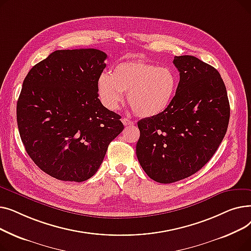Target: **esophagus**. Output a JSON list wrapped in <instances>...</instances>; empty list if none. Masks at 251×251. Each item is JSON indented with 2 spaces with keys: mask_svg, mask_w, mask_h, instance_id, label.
I'll return each mask as SVG.
<instances>
[{
  "mask_svg": "<svg viewBox=\"0 0 251 251\" xmlns=\"http://www.w3.org/2000/svg\"><path fill=\"white\" fill-rule=\"evenodd\" d=\"M122 123H123L125 126H128V125H133V124H134V122H133V121H131V120H129L128 118H123V119H122Z\"/></svg>",
  "mask_w": 251,
  "mask_h": 251,
  "instance_id": "esophagus-1",
  "label": "esophagus"
}]
</instances>
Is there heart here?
Here are the masks:
<instances>
[{"label":"heart","mask_w":251,"mask_h":251,"mask_svg":"<svg viewBox=\"0 0 251 251\" xmlns=\"http://www.w3.org/2000/svg\"><path fill=\"white\" fill-rule=\"evenodd\" d=\"M178 84V75L172 68L144 61H128L117 64L111 75L100 74L97 88L101 103L108 110H117L123 100V92H127V101L134 113L151 118L168 110Z\"/></svg>","instance_id":"1"}]
</instances>
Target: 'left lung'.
<instances>
[{"label": "left lung", "instance_id": "left-lung-1", "mask_svg": "<svg viewBox=\"0 0 251 251\" xmlns=\"http://www.w3.org/2000/svg\"><path fill=\"white\" fill-rule=\"evenodd\" d=\"M180 81L166 112L137 122L136 155L152 180L169 184L200 171L227 132L230 104L223 79L213 66L193 56L173 61Z\"/></svg>", "mask_w": 251, "mask_h": 251}]
</instances>
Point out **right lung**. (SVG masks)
<instances>
[{"label": "right lung", "mask_w": 251, "mask_h": 251, "mask_svg": "<svg viewBox=\"0 0 251 251\" xmlns=\"http://www.w3.org/2000/svg\"><path fill=\"white\" fill-rule=\"evenodd\" d=\"M105 59L97 49L55 50L23 81L17 101L21 140L34 164L58 180L94 176L124 129L121 117L99 100Z\"/></svg>", "instance_id": "1"}]
</instances>
